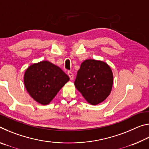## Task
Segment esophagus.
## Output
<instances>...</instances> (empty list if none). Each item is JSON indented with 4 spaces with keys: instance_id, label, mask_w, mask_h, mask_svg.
Returning a JSON list of instances; mask_svg holds the SVG:
<instances>
[{
    "instance_id": "esophagus-1",
    "label": "esophagus",
    "mask_w": 149,
    "mask_h": 149,
    "mask_svg": "<svg viewBox=\"0 0 149 149\" xmlns=\"http://www.w3.org/2000/svg\"><path fill=\"white\" fill-rule=\"evenodd\" d=\"M68 76L70 77V79L73 80L74 79V74H73V73L71 72H68Z\"/></svg>"
}]
</instances>
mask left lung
I'll use <instances>...</instances> for the list:
<instances>
[{
	"label": "left lung",
	"mask_w": 149,
	"mask_h": 149,
	"mask_svg": "<svg viewBox=\"0 0 149 149\" xmlns=\"http://www.w3.org/2000/svg\"><path fill=\"white\" fill-rule=\"evenodd\" d=\"M74 85L89 104H99L110 94L113 73L107 63L94 59L85 60L77 71Z\"/></svg>",
	"instance_id": "1"
}]
</instances>
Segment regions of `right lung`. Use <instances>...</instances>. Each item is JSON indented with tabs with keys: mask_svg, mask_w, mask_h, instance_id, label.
<instances>
[{
	"mask_svg": "<svg viewBox=\"0 0 149 149\" xmlns=\"http://www.w3.org/2000/svg\"><path fill=\"white\" fill-rule=\"evenodd\" d=\"M70 80L68 75L57 65L47 60L30 65L24 75L25 87L35 101L49 104Z\"/></svg>",
	"mask_w": 149,
	"mask_h": 149,
	"instance_id": "obj_1",
	"label": "right lung"
}]
</instances>
